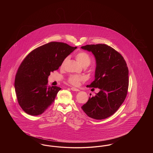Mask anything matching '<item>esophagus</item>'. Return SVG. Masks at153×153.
I'll list each match as a JSON object with an SVG mask.
<instances>
[{
    "mask_svg": "<svg viewBox=\"0 0 153 153\" xmlns=\"http://www.w3.org/2000/svg\"><path fill=\"white\" fill-rule=\"evenodd\" d=\"M71 90L73 91H76V92H79V91H80V90H79V89L76 88L74 87L71 88Z\"/></svg>",
    "mask_w": 153,
    "mask_h": 153,
    "instance_id": "1",
    "label": "esophagus"
}]
</instances>
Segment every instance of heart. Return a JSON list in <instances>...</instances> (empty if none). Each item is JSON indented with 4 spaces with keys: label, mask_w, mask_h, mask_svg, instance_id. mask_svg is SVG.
<instances>
[{
    "label": "heart",
    "mask_w": 153,
    "mask_h": 153,
    "mask_svg": "<svg viewBox=\"0 0 153 153\" xmlns=\"http://www.w3.org/2000/svg\"><path fill=\"white\" fill-rule=\"evenodd\" d=\"M76 59L80 63V65L82 67H87L90 65L91 62V58L89 55L85 52L81 51L78 53L76 56ZM68 59V58H66L62 63L61 66H64L65 63ZM85 80V77L82 76L78 75V74H71L68 77V81L74 86H79L80 82Z\"/></svg>",
    "instance_id": "1"
}]
</instances>
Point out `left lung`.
Masks as SVG:
<instances>
[{
	"label": "left lung",
	"instance_id": "8db88e82",
	"mask_svg": "<svg viewBox=\"0 0 153 153\" xmlns=\"http://www.w3.org/2000/svg\"><path fill=\"white\" fill-rule=\"evenodd\" d=\"M96 59L95 79L87 87L98 88L81 108L88 116L101 120L112 115L123 102L128 92V69L123 56L105 44L81 46Z\"/></svg>",
	"mask_w": 153,
	"mask_h": 153
}]
</instances>
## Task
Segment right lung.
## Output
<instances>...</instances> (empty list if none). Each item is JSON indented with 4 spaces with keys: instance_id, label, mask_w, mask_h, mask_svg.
I'll list each match as a JSON object with an SVG mask.
<instances>
[{
    "instance_id": "right-lung-1",
    "label": "right lung",
    "mask_w": 153,
    "mask_h": 153,
    "mask_svg": "<svg viewBox=\"0 0 153 153\" xmlns=\"http://www.w3.org/2000/svg\"><path fill=\"white\" fill-rule=\"evenodd\" d=\"M76 48L51 42L35 49L23 59L15 76L14 87L18 102L26 113L37 116L52 104L61 88L48 86V77Z\"/></svg>"
}]
</instances>
